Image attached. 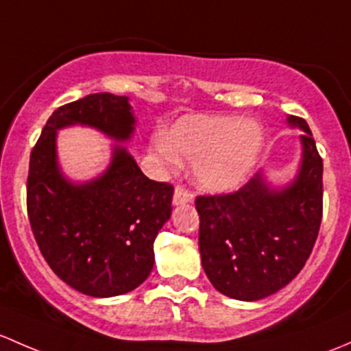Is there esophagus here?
Listing matches in <instances>:
<instances>
[{"label":"esophagus","instance_id":"34e87169","mask_svg":"<svg viewBox=\"0 0 351 351\" xmlns=\"http://www.w3.org/2000/svg\"><path fill=\"white\" fill-rule=\"evenodd\" d=\"M193 201V193L189 189H186L184 186H177L174 191V204H184V202H191Z\"/></svg>","mask_w":351,"mask_h":351}]
</instances>
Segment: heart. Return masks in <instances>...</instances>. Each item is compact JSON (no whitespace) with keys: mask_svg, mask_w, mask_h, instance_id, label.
<instances>
[{"mask_svg":"<svg viewBox=\"0 0 351 351\" xmlns=\"http://www.w3.org/2000/svg\"><path fill=\"white\" fill-rule=\"evenodd\" d=\"M262 147V130L238 117L191 114L174 125L169 136L152 140L155 155L177 164L179 155L194 160L197 184L211 193L234 189L254 167Z\"/></svg>","mask_w":351,"mask_h":351,"instance_id":"obj_1","label":"heart"}]
</instances>
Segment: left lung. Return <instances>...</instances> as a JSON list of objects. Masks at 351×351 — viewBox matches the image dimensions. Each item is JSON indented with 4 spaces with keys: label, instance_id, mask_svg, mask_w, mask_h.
I'll return each instance as SVG.
<instances>
[{
    "label": "left lung",
    "instance_id": "1",
    "mask_svg": "<svg viewBox=\"0 0 351 351\" xmlns=\"http://www.w3.org/2000/svg\"><path fill=\"white\" fill-rule=\"evenodd\" d=\"M301 135V171L285 189H270L260 172L238 191L197 196L202 269L221 294L258 301L301 272L323 218V158L308 123L289 117Z\"/></svg>",
    "mask_w": 351,
    "mask_h": 351
}]
</instances>
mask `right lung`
I'll return each mask as SVG.
<instances>
[{
    "instance_id": "obj_1",
    "label": "right lung",
    "mask_w": 351,
    "mask_h": 351,
    "mask_svg": "<svg viewBox=\"0 0 351 351\" xmlns=\"http://www.w3.org/2000/svg\"><path fill=\"white\" fill-rule=\"evenodd\" d=\"M93 126L114 140L133 132L128 97L96 93L57 108L30 154L27 211L43 258L67 285L93 298L138 287L154 269V241L171 218L174 186L152 180L121 145L108 171L86 184L59 172L56 132Z\"/></svg>"
}]
</instances>
